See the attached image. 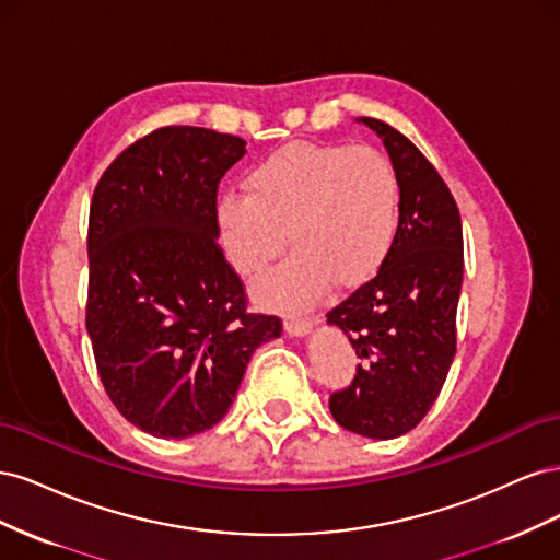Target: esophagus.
<instances>
[{"instance_id":"34e87169","label":"esophagus","mask_w":560,"mask_h":560,"mask_svg":"<svg viewBox=\"0 0 560 560\" xmlns=\"http://www.w3.org/2000/svg\"><path fill=\"white\" fill-rule=\"evenodd\" d=\"M284 329L290 336L303 338L313 331V319L311 317H301V315H287L284 319Z\"/></svg>"}]
</instances>
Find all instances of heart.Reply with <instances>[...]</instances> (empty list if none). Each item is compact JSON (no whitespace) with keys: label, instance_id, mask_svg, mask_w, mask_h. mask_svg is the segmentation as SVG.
I'll use <instances>...</instances> for the list:
<instances>
[{"label":"heart","instance_id":"1","mask_svg":"<svg viewBox=\"0 0 560 560\" xmlns=\"http://www.w3.org/2000/svg\"><path fill=\"white\" fill-rule=\"evenodd\" d=\"M226 259L257 276L287 245L294 252L257 282L273 306H311L334 278L352 287L385 264L399 226V177L374 147L292 144L247 175L245 191L217 200Z\"/></svg>","mask_w":560,"mask_h":560}]
</instances>
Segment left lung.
I'll list each match as a JSON object with an SVG mask.
<instances>
[{
  "label": "left lung",
  "instance_id": "8db88e82",
  "mask_svg": "<svg viewBox=\"0 0 560 560\" xmlns=\"http://www.w3.org/2000/svg\"><path fill=\"white\" fill-rule=\"evenodd\" d=\"M383 140L399 177L393 249L360 290L327 315L358 354L352 385L331 395L338 425L395 439L425 418L455 358L463 290V224L455 200L418 147L378 118H358Z\"/></svg>",
  "mask_w": 560,
  "mask_h": 560
}]
</instances>
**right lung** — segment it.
Masks as SVG:
<instances>
[{"label":"right lung","instance_id":"obj_1","mask_svg":"<svg viewBox=\"0 0 560 560\" xmlns=\"http://www.w3.org/2000/svg\"><path fill=\"white\" fill-rule=\"evenodd\" d=\"M245 144L210 128H159L93 194L86 329L109 399L151 436L217 425L252 352L282 334L278 317L245 313L243 282L217 245V186Z\"/></svg>","mask_w":560,"mask_h":560}]
</instances>
